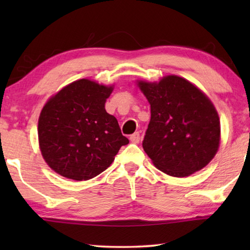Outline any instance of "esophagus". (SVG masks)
Masks as SVG:
<instances>
[{
  "mask_svg": "<svg viewBox=\"0 0 250 250\" xmlns=\"http://www.w3.org/2000/svg\"><path fill=\"white\" fill-rule=\"evenodd\" d=\"M130 141L132 143H139V141H140V133L134 132L133 134H131L130 135Z\"/></svg>",
  "mask_w": 250,
  "mask_h": 250,
  "instance_id": "obj_1",
  "label": "esophagus"
}]
</instances>
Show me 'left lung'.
Returning a JSON list of instances; mask_svg holds the SVG:
<instances>
[{
  "label": "left lung",
  "mask_w": 250,
  "mask_h": 250,
  "mask_svg": "<svg viewBox=\"0 0 250 250\" xmlns=\"http://www.w3.org/2000/svg\"><path fill=\"white\" fill-rule=\"evenodd\" d=\"M138 86L151 105L142 146L155 167L175 177L205 167L221 140L219 117L211 101L175 75L159 83L138 82Z\"/></svg>",
  "instance_id": "8db88e82"
}]
</instances>
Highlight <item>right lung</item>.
I'll list each match as a JSON object with an SVG mask.
<instances>
[{
    "label": "right lung",
    "instance_id": "obj_1",
    "mask_svg": "<svg viewBox=\"0 0 250 250\" xmlns=\"http://www.w3.org/2000/svg\"><path fill=\"white\" fill-rule=\"evenodd\" d=\"M113 90L89 79H79L52 97L39 119L42 155L62 176L87 181L113 162L129 140L104 104Z\"/></svg>",
    "mask_w": 250,
    "mask_h": 250
}]
</instances>
